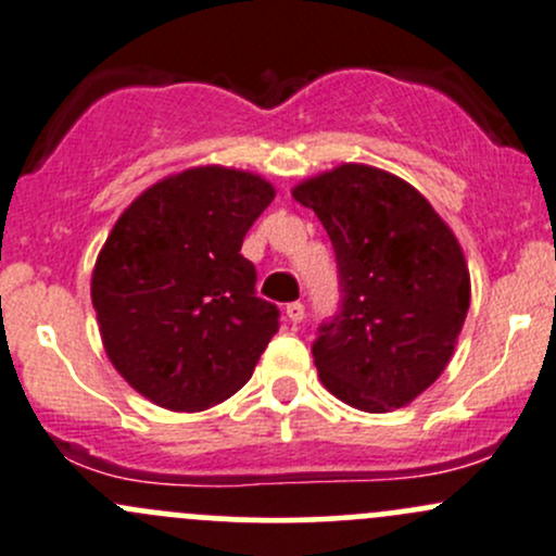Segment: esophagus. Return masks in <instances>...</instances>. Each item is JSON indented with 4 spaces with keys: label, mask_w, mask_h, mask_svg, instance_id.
Here are the masks:
<instances>
[{
    "label": "esophagus",
    "mask_w": 556,
    "mask_h": 556,
    "mask_svg": "<svg viewBox=\"0 0 556 556\" xmlns=\"http://www.w3.org/2000/svg\"><path fill=\"white\" fill-rule=\"evenodd\" d=\"M285 314H288V319L293 325H299L301 319L306 317V306L301 304V301H293V304H288V309H285Z\"/></svg>",
    "instance_id": "obj_1"
}]
</instances>
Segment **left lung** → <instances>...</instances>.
<instances>
[{
  "label": "left lung",
  "mask_w": 556,
  "mask_h": 556,
  "mask_svg": "<svg viewBox=\"0 0 556 556\" xmlns=\"http://www.w3.org/2000/svg\"><path fill=\"white\" fill-rule=\"evenodd\" d=\"M328 231L341 304L312 344L325 390L361 412L412 403L450 363L470 306L452 228L395 174L341 164L293 188Z\"/></svg>",
  "instance_id": "left-lung-1"
}]
</instances>
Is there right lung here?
I'll list each match as a JSON object with an SVG mask.
<instances>
[{
	"label": "right lung",
	"mask_w": 556,
	"mask_h": 556,
	"mask_svg": "<svg viewBox=\"0 0 556 556\" xmlns=\"http://www.w3.org/2000/svg\"><path fill=\"white\" fill-rule=\"evenodd\" d=\"M274 201L271 182L195 166L131 201L97 257L91 301L106 357L172 412H204L255 371L279 309L255 293L244 233Z\"/></svg>",
	"instance_id": "add662e5"
}]
</instances>
